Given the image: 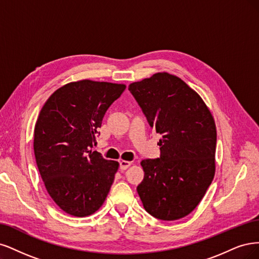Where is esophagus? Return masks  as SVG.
Masks as SVG:
<instances>
[{"mask_svg":"<svg viewBox=\"0 0 259 259\" xmlns=\"http://www.w3.org/2000/svg\"><path fill=\"white\" fill-rule=\"evenodd\" d=\"M130 165H131V162H130V161H126V160H120V161H119V169H120L121 171L128 169Z\"/></svg>","mask_w":259,"mask_h":259,"instance_id":"obj_1","label":"esophagus"}]
</instances>
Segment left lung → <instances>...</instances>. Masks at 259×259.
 Instances as JSON below:
<instances>
[{
	"instance_id": "1",
	"label": "left lung",
	"mask_w": 259,
	"mask_h": 259,
	"mask_svg": "<svg viewBox=\"0 0 259 259\" xmlns=\"http://www.w3.org/2000/svg\"><path fill=\"white\" fill-rule=\"evenodd\" d=\"M149 127L160 133V156L142 160L144 179L137 187L154 218H185L201 201L215 173L216 127L200 96L168 73L128 87Z\"/></svg>"
}]
</instances>
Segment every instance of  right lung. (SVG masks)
I'll return each mask as SVG.
<instances>
[{"label":"right lung","mask_w":259,"mask_h":259,"mask_svg":"<svg viewBox=\"0 0 259 259\" xmlns=\"http://www.w3.org/2000/svg\"><path fill=\"white\" fill-rule=\"evenodd\" d=\"M124 89L105 81L70 82L41 107L33 144L36 164L49 196L65 213L88 216L105 201L118 162L93 147L106 111Z\"/></svg>","instance_id":"1"}]
</instances>
